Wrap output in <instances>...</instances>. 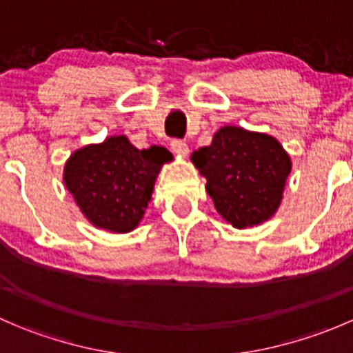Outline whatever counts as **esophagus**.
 <instances>
[{
  "label": "esophagus",
  "mask_w": 353,
  "mask_h": 353,
  "mask_svg": "<svg viewBox=\"0 0 353 353\" xmlns=\"http://www.w3.org/2000/svg\"><path fill=\"white\" fill-rule=\"evenodd\" d=\"M170 148H172L174 154L179 155V157H188V154H190V148H188V145L181 140L170 141Z\"/></svg>",
  "instance_id": "esophagus-1"
}]
</instances>
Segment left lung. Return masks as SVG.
Segmentation results:
<instances>
[{
    "mask_svg": "<svg viewBox=\"0 0 353 353\" xmlns=\"http://www.w3.org/2000/svg\"><path fill=\"white\" fill-rule=\"evenodd\" d=\"M191 162L206 179L216 212L237 229L272 219L283 199L290 155L276 138L241 126H222Z\"/></svg>",
    "mask_w": 353,
    "mask_h": 353,
    "instance_id": "left-lung-1",
    "label": "left lung"
}]
</instances>
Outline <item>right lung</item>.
<instances>
[{"label":"right lung","mask_w":353,"mask_h":353,"mask_svg":"<svg viewBox=\"0 0 353 353\" xmlns=\"http://www.w3.org/2000/svg\"><path fill=\"white\" fill-rule=\"evenodd\" d=\"M167 148L138 150L124 134L85 145L66 160L63 181L85 219L97 229L131 232L141 222L163 163Z\"/></svg>","instance_id":"right-lung-1"}]
</instances>
